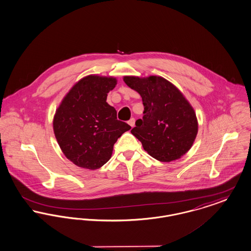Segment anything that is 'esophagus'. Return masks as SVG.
<instances>
[{
	"label": "esophagus",
	"mask_w": 251,
	"mask_h": 251,
	"mask_svg": "<svg viewBox=\"0 0 251 251\" xmlns=\"http://www.w3.org/2000/svg\"><path fill=\"white\" fill-rule=\"evenodd\" d=\"M128 123H129V125L133 128V126H134V123H135V119H134V118H131V119L128 121Z\"/></svg>",
	"instance_id": "obj_1"
}]
</instances>
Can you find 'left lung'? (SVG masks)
I'll use <instances>...</instances> for the list:
<instances>
[{
	"label": "left lung",
	"mask_w": 251,
	"mask_h": 251,
	"mask_svg": "<svg viewBox=\"0 0 251 251\" xmlns=\"http://www.w3.org/2000/svg\"><path fill=\"white\" fill-rule=\"evenodd\" d=\"M124 82L142 98L144 116L131 133L148 153L161 162L181 158L192 148L198 121L191 103L172 82L159 75H125Z\"/></svg>",
	"instance_id": "8db88e82"
}]
</instances>
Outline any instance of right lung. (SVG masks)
Wrapping results in <instances>:
<instances>
[{
    "mask_svg": "<svg viewBox=\"0 0 251 251\" xmlns=\"http://www.w3.org/2000/svg\"><path fill=\"white\" fill-rule=\"evenodd\" d=\"M114 76L89 75L65 95L56 110L53 129L63 154L77 167L97 170L108 162L114 144L131 126L118 120L106 102L116 87Z\"/></svg>",
    "mask_w": 251,
    "mask_h": 251,
    "instance_id": "1",
    "label": "right lung"
}]
</instances>
